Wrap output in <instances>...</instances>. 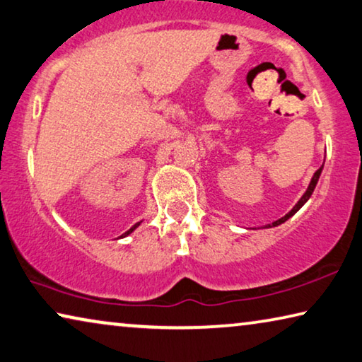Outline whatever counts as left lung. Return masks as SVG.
<instances>
[{
    "label": "left lung",
    "mask_w": 362,
    "mask_h": 362,
    "mask_svg": "<svg viewBox=\"0 0 362 362\" xmlns=\"http://www.w3.org/2000/svg\"><path fill=\"white\" fill-rule=\"evenodd\" d=\"M322 169H324V165H320V168L314 172V175H313V179H311V183H309V187H308V190L305 192V194H303V197L300 198V202H298L295 206H293V209H291L288 214H285L282 219H279V221H275V222H272V223H269V226H266V227H277V226H280V223H284L285 221H288L291 216L295 214V212H298L301 209V206L305 204L309 198H311V194H313V192H314V188H315V185H317V180H319V177H320V172H322Z\"/></svg>",
    "instance_id": "8db88e82"
}]
</instances>
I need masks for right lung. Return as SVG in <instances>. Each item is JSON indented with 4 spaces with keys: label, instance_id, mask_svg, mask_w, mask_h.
<instances>
[{
    "label": "right lung",
    "instance_id": "add662e5",
    "mask_svg": "<svg viewBox=\"0 0 362 362\" xmlns=\"http://www.w3.org/2000/svg\"><path fill=\"white\" fill-rule=\"evenodd\" d=\"M139 226H140V222H139V223H135V226H134V227H132V228H130V230H127V232H125V233L122 235V237H127V235H130L132 232H134V230H135V228H136V227H139Z\"/></svg>",
    "mask_w": 362,
    "mask_h": 362
}]
</instances>
